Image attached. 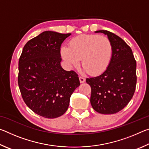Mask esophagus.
Returning a JSON list of instances; mask_svg holds the SVG:
<instances>
[{"instance_id": "1", "label": "esophagus", "mask_w": 149, "mask_h": 149, "mask_svg": "<svg viewBox=\"0 0 149 149\" xmlns=\"http://www.w3.org/2000/svg\"><path fill=\"white\" fill-rule=\"evenodd\" d=\"M79 81H80V83H81V84H82V83H84L85 81V78L84 77H79Z\"/></svg>"}]
</instances>
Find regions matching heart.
Instances as JSON below:
<instances>
[{"label":"heart","mask_w":149,"mask_h":149,"mask_svg":"<svg viewBox=\"0 0 149 149\" xmlns=\"http://www.w3.org/2000/svg\"><path fill=\"white\" fill-rule=\"evenodd\" d=\"M113 45L109 38L100 35H81L70 40L69 47H63L61 54L70 67L81 65L87 74H101L110 65L113 56Z\"/></svg>","instance_id":"obj_1"}]
</instances>
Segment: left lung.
I'll return each instance as SVG.
<instances>
[{"label": "left lung", "instance_id": "8db88e82", "mask_svg": "<svg viewBox=\"0 0 149 149\" xmlns=\"http://www.w3.org/2000/svg\"><path fill=\"white\" fill-rule=\"evenodd\" d=\"M95 32L107 35L114 51L107 69L99 76L86 79L91 88V104L100 114H116L130 102L134 95L137 64L132 49L122 38L107 30Z\"/></svg>", "mask_w": 149, "mask_h": 149}]
</instances>
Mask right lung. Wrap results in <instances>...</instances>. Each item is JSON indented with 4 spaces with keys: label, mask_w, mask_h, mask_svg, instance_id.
Instances as JSON below:
<instances>
[{
    "label": "right lung",
    "mask_w": 149,
    "mask_h": 149,
    "mask_svg": "<svg viewBox=\"0 0 149 149\" xmlns=\"http://www.w3.org/2000/svg\"><path fill=\"white\" fill-rule=\"evenodd\" d=\"M71 33L44 31L27 41L18 63V85L25 103L41 116L55 118L66 112L79 87L78 75L60 65V47Z\"/></svg>",
    "instance_id": "1"
}]
</instances>
